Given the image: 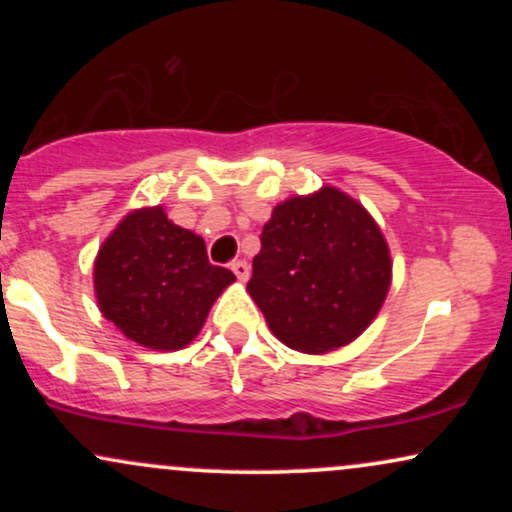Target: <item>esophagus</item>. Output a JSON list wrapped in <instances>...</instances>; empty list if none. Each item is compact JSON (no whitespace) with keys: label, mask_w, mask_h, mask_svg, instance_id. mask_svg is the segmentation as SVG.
I'll use <instances>...</instances> for the list:
<instances>
[{"label":"esophagus","mask_w":512,"mask_h":512,"mask_svg":"<svg viewBox=\"0 0 512 512\" xmlns=\"http://www.w3.org/2000/svg\"><path fill=\"white\" fill-rule=\"evenodd\" d=\"M231 269H233V274H236L240 281H248V276H250V264L248 262H245V260L231 262Z\"/></svg>","instance_id":"obj_1"}]
</instances>
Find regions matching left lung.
Returning <instances> with one entry per match:
<instances>
[{"instance_id":"obj_1","label":"left lung","mask_w":512,"mask_h":512,"mask_svg":"<svg viewBox=\"0 0 512 512\" xmlns=\"http://www.w3.org/2000/svg\"><path fill=\"white\" fill-rule=\"evenodd\" d=\"M252 260L250 296L286 346L325 354L354 342L390 289L387 243L361 204L334 187L272 211Z\"/></svg>"}]
</instances>
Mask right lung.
I'll return each mask as SVG.
<instances>
[{"mask_svg": "<svg viewBox=\"0 0 512 512\" xmlns=\"http://www.w3.org/2000/svg\"><path fill=\"white\" fill-rule=\"evenodd\" d=\"M101 313L132 342L175 351L202 330L231 269L209 262L204 240L168 221L163 207L132 211L98 250Z\"/></svg>", "mask_w": 512, "mask_h": 512, "instance_id": "1", "label": "right lung"}]
</instances>
